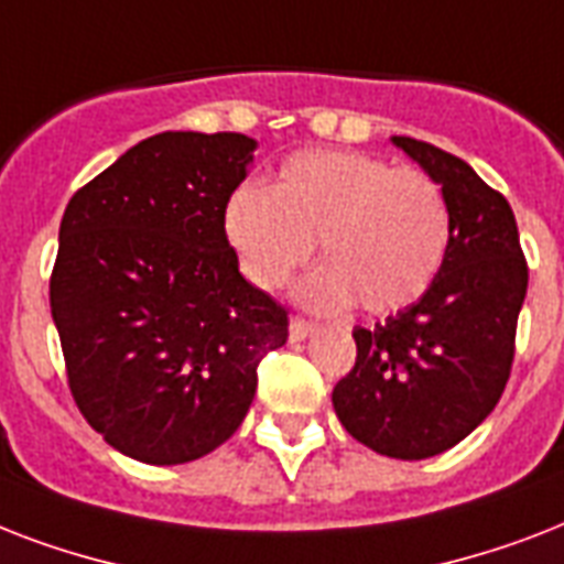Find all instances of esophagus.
<instances>
[{"mask_svg":"<svg viewBox=\"0 0 564 564\" xmlns=\"http://www.w3.org/2000/svg\"><path fill=\"white\" fill-rule=\"evenodd\" d=\"M313 330H316V325L313 322H307V318H292L290 322V339L292 343H304L307 336H313Z\"/></svg>","mask_w":564,"mask_h":564,"instance_id":"esophagus-1","label":"esophagus"}]
</instances>
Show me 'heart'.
<instances>
[{"instance_id":"1","label":"heart","mask_w":564,"mask_h":564,"mask_svg":"<svg viewBox=\"0 0 564 564\" xmlns=\"http://www.w3.org/2000/svg\"><path fill=\"white\" fill-rule=\"evenodd\" d=\"M221 230L239 272L265 292L307 263L316 239L325 263L299 283L295 299L318 313L360 301L383 316L433 283L451 242V213L424 172L392 170L362 152L310 149L283 161L269 193L254 184L234 189Z\"/></svg>"}]
</instances>
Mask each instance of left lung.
Here are the masks:
<instances>
[{
    "label": "left lung",
    "instance_id": "1",
    "mask_svg": "<svg viewBox=\"0 0 564 564\" xmlns=\"http://www.w3.org/2000/svg\"><path fill=\"white\" fill-rule=\"evenodd\" d=\"M445 195L451 242L424 295L371 330L334 386V410L357 442L394 459H427L486 421L516 357L527 260L512 207L454 154L392 137Z\"/></svg>",
    "mask_w": 564,
    "mask_h": 564
}]
</instances>
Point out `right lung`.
Instances as JSON below:
<instances>
[{
	"label": "right lung",
	"instance_id": "1",
	"mask_svg": "<svg viewBox=\"0 0 564 564\" xmlns=\"http://www.w3.org/2000/svg\"><path fill=\"white\" fill-rule=\"evenodd\" d=\"M257 140L163 131L69 198L48 304L78 410L119 454L181 465L228 442L286 310L239 274L221 210Z\"/></svg>",
	"mask_w": 564,
	"mask_h": 564
}]
</instances>
